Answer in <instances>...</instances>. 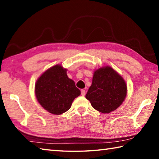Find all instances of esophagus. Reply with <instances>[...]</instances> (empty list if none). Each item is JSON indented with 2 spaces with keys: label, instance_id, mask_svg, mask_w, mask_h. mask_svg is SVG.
<instances>
[{
  "label": "esophagus",
  "instance_id": "34e87169",
  "mask_svg": "<svg viewBox=\"0 0 159 159\" xmlns=\"http://www.w3.org/2000/svg\"><path fill=\"white\" fill-rule=\"evenodd\" d=\"M85 95V90L82 89V90H81V95H82V96H84Z\"/></svg>",
  "mask_w": 159,
  "mask_h": 159
}]
</instances>
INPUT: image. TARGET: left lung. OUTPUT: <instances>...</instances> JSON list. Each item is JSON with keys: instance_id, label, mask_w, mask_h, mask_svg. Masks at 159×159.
I'll list each match as a JSON object with an SVG mask.
<instances>
[{"instance_id": "8db88e82", "label": "left lung", "mask_w": 159, "mask_h": 159, "mask_svg": "<svg viewBox=\"0 0 159 159\" xmlns=\"http://www.w3.org/2000/svg\"><path fill=\"white\" fill-rule=\"evenodd\" d=\"M126 95L125 80L112 67L105 66L94 71L92 85L85 98L94 109L109 114L121 105Z\"/></svg>"}]
</instances>
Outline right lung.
I'll return each instance as SVG.
<instances>
[{"label": "right lung", "mask_w": 159, "mask_h": 159, "mask_svg": "<svg viewBox=\"0 0 159 159\" xmlns=\"http://www.w3.org/2000/svg\"><path fill=\"white\" fill-rule=\"evenodd\" d=\"M66 71L61 64H56L45 71L35 84L37 101L52 114L60 115L68 111L74 99L80 95Z\"/></svg>", "instance_id": "add662e5"}]
</instances>
